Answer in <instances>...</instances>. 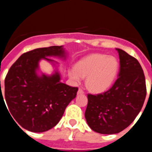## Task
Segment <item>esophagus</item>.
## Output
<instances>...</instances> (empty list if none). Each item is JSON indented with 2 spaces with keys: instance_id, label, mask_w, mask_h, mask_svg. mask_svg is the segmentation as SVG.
Wrapping results in <instances>:
<instances>
[{
  "instance_id": "obj_1",
  "label": "esophagus",
  "mask_w": 152,
  "mask_h": 152,
  "mask_svg": "<svg viewBox=\"0 0 152 152\" xmlns=\"http://www.w3.org/2000/svg\"><path fill=\"white\" fill-rule=\"evenodd\" d=\"M77 94H78V95H83V94H84V91H83L82 88H79V89L78 90Z\"/></svg>"
}]
</instances>
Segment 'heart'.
Listing matches in <instances>:
<instances>
[{"label":"heart","instance_id":"obj_1","mask_svg":"<svg viewBox=\"0 0 152 152\" xmlns=\"http://www.w3.org/2000/svg\"><path fill=\"white\" fill-rule=\"evenodd\" d=\"M118 70V60L114 56L91 54L80 60L69 74L76 82L86 77V86L91 91L102 92L113 84Z\"/></svg>","mask_w":152,"mask_h":152}]
</instances>
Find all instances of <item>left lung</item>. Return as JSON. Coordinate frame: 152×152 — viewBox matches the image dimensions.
Returning <instances> with one entry per match:
<instances>
[{"label": "left lung", "instance_id": "obj_1", "mask_svg": "<svg viewBox=\"0 0 152 152\" xmlns=\"http://www.w3.org/2000/svg\"><path fill=\"white\" fill-rule=\"evenodd\" d=\"M117 50L120 67L115 83L104 92L88 95L85 117L90 128L98 133H118L129 126L146 97L145 78L139 61L121 49Z\"/></svg>", "mask_w": 152, "mask_h": 152}]
</instances>
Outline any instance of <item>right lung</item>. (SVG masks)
<instances>
[{
	"mask_svg": "<svg viewBox=\"0 0 152 152\" xmlns=\"http://www.w3.org/2000/svg\"><path fill=\"white\" fill-rule=\"evenodd\" d=\"M51 56L65 57L62 46L36 48L24 53L10 68L5 78L8 112L14 122L31 132H45L55 126L78 91L77 87L61 83L58 73L51 76L36 74L39 61H53L46 57ZM1 98L4 100L3 95Z\"/></svg>",
	"mask_w": 152,
	"mask_h": 152,
	"instance_id": "right-lung-1",
	"label": "right lung"
}]
</instances>
